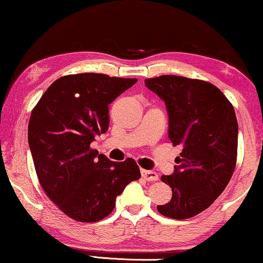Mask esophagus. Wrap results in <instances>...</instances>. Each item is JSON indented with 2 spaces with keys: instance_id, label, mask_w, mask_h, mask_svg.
<instances>
[{
  "instance_id": "obj_1",
  "label": "esophagus",
  "mask_w": 263,
  "mask_h": 263,
  "mask_svg": "<svg viewBox=\"0 0 263 263\" xmlns=\"http://www.w3.org/2000/svg\"><path fill=\"white\" fill-rule=\"evenodd\" d=\"M141 175H142V177L148 182H156L159 179V176H158L157 172L151 171V170H142Z\"/></svg>"
}]
</instances>
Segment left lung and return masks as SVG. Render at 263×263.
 Returning <instances> with one entry per match:
<instances>
[{
	"mask_svg": "<svg viewBox=\"0 0 263 263\" xmlns=\"http://www.w3.org/2000/svg\"><path fill=\"white\" fill-rule=\"evenodd\" d=\"M146 87L164 100L168 138L183 147L172 175L170 202L158 206L165 217L188 219L206 210L224 192L236 166L238 123L232 104L220 89L177 75L146 79Z\"/></svg>",
	"mask_w": 263,
	"mask_h": 263,
	"instance_id": "1",
	"label": "left lung"
}]
</instances>
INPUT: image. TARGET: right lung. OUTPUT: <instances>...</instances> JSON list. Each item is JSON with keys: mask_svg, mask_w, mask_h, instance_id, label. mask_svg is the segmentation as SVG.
Masks as SVG:
<instances>
[{"mask_svg": "<svg viewBox=\"0 0 263 263\" xmlns=\"http://www.w3.org/2000/svg\"><path fill=\"white\" fill-rule=\"evenodd\" d=\"M136 79L84 73L57 79L28 123V145L39 183L68 217L95 222L109 215L116 197L141 177L134 159L117 163L91 148L109 129V104Z\"/></svg>", "mask_w": 263, "mask_h": 263, "instance_id": "add662e5", "label": "right lung"}]
</instances>
